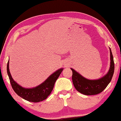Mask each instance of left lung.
Wrapping results in <instances>:
<instances>
[{
  "mask_svg": "<svg viewBox=\"0 0 121 121\" xmlns=\"http://www.w3.org/2000/svg\"><path fill=\"white\" fill-rule=\"evenodd\" d=\"M110 53V66L108 73L105 76L96 80H89L85 78L73 69L72 80L74 87L79 92L90 95H98L104 91L111 81L114 72V62L112 51Z\"/></svg>",
  "mask_w": 121,
  "mask_h": 121,
  "instance_id": "obj_1",
  "label": "left lung"
}]
</instances>
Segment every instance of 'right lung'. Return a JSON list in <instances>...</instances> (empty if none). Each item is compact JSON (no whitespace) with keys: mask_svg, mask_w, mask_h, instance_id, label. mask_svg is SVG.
<instances>
[{"mask_svg":"<svg viewBox=\"0 0 121 121\" xmlns=\"http://www.w3.org/2000/svg\"><path fill=\"white\" fill-rule=\"evenodd\" d=\"M63 68L59 69L51 75L44 82L32 89L22 87L13 80L9 70V60L7 65V71L12 88L17 95L28 101L38 102L46 99L53 89L55 82L61 74Z\"/></svg>","mask_w":121,"mask_h":121,"instance_id":"1","label":"right lung"}]
</instances>
